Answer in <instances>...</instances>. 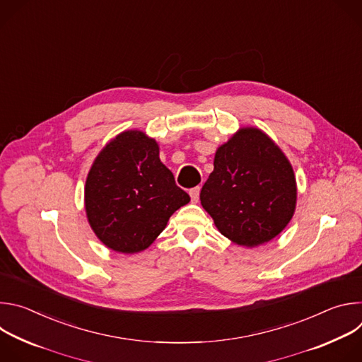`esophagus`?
Masks as SVG:
<instances>
[{"label":"esophagus","mask_w":362,"mask_h":362,"mask_svg":"<svg viewBox=\"0 0 362 362\" xmlns=\"http://www.w3.org/2000/svg\"><path fill=\"white\" fill-rule=\"evenodd\" d=\"M199 193H200V187H199V186H196V187H193V189L189 190V194H190L193 203H197V200H199Z\"/></svg>","instance_id":"34e87169"}]
</instances>
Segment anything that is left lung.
I'll list each match as a JSON object with an SVG mask.
<instances>
[{
    "label": "left lung",
    "instance_id": "left-lung-1",
    "mask_svg": "<svg viewBox=\"0 0 362 362\" xmlns=\"http://www.w3.org/2000/svg\"><path fill=\"white\" fill-rule=\"evenodd\" d=\"M296 194L292 165L279 146L261 129L242 127L218 147L200 203L223 236L255 247L286 228Z\"/></svg>",
    "mask_w": 362,
    "mask_h": 362
}]
</instances>
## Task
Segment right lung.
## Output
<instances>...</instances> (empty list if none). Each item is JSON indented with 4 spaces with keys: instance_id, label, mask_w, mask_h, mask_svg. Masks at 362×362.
<instances>
[{
    "instance_id": "1",
    "label": "right lung",
    "mask_w": 362,
    "mask_h": 362,
    "mask_svg": "<svg viewBox=\"0 0 362 362\" xmlns=\"http://www.w3.org/2000/svg\"><path fill=\"white\" fill-rule=\"evenodd\" d=\"M189 202L160 162L158 141L140 130L122 132L103 147L84 186L93 232L109 249L127 255L147 249Z\"/></svg>"
}]
</instances>
